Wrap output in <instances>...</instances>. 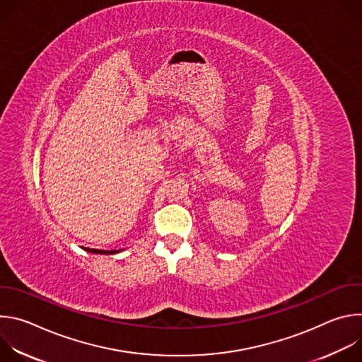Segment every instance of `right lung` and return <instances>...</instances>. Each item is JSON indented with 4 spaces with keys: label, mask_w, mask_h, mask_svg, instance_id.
Returning <instances> with one entry per match:
<instances>
[{
    "label": "right lung",
    "mask_w": 362,
    "mask_h": 362,
    "mask_svg": "<svg viewBox=\"0 0 362 362\" xmlns=\"http://www.w3.org/2000/svg\"><path fill=\"white\" fill-rule=\"evenodd\" d=\"M87 252H91V253H105V255H112V253H117L119 250H101V249H90V247H86Z\"/></svg>",
    "instance_id": "right-lung-1"
}]
</instances>
